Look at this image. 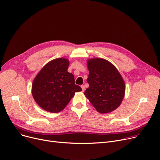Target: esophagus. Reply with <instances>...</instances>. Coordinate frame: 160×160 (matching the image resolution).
Segmentation results:
<instances>
[{
    "instance_id": "esophagus-1",
    "label": "esophagus",
    "mask_w": 160,
    "mask_h": 160,
    "mask_svg": "<svg viewBox=\"0 0 160 160\" xmlns=\"http://www.w3.org/2000/svg\"><path fill=\"white\" fill-rule=\"evenodd\" d=\"M81 88H82V91L83 92L85 91V89H86V87H85V86H81Z\"/></svg>"
}]
</instances>
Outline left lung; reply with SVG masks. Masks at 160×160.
<instances>
[{"label":"left lung","instance_id":"1","mask_svg":"<svg viewBox=\"0 0 160 160\" xmlns=\"http://www.w3.org/2000/svg\"><path fill=\"white\" fill-rule=\"evenodd\" d=\"M89 87L84 95L96 110L108 113L118 108L125 94V83L119 71L103 58H91L87 61Z\"/></svg>","mask_w":160,"mask_h":160}]
</instances>
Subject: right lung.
I'll list each match as a JSON object with an SVG mask.
<instances>
[{
	"mask_svg": "<svg viewBox=\"0 0 160 160\" xmlns=\"http://www.w3.org/2000/svg\"><path fill=\"white\" fill-rule=\"evenodd\" d=\"M69 61L54 59L38 73L32 85V94L36 102L47 112L58 113L68 104L76 92L82 88L74 83V77L67 71Z\"/></svg>",
	"mask_w": 160,
	"mask_h": 160,
	"instance_id": "obj_1",
	"label": "right lung"
}]
</instances>
